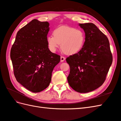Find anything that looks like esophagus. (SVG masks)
<instances>
[{
    "label": "esophagus",
    "mask_w": 121,
    "mask_h": 121,
    "mask_svg": "<svg viewBox=\"0 0 121 121\" xmlns=\"http://www.w3.org/2000/svg\"><path fill=\"white\" fill-rule=\"evenodd\" d=\"M65 60V57L64 56H60V61L61 62H63V61Z\"/></svg>",
    "instance_id": "obj_1"
}]
</instances>
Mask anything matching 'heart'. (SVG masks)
Returning <instances> with one entry per match:
<instances>
[{
	"label": "heart",
	"mask_w": 121,
	"mask_h": 121,
	"mask_svg": "<svg viewBox=\"0 0 121 121\" xmlns=\"http://www.w3.org/2000/svg\"><path fill=\"white\" fill-rule=\"evenodd\" d=\"M53 34L47 38L48 48L52 52H55L60 44L61 49L69 55L77 53L84 47L85 34L81 29L62 26L55 29Z\"/></svg>",
	"instance_id": "heart-1"
}]
</instances>
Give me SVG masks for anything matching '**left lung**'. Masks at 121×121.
Returning <instances> with one entry per match:
<instances>
[{
  "mask_svg": "<svg viewBox=\"0 0 121 121\" xmlns=\"http://www.w3.org/2000/svg\"><path fill=\"white\" fill-rule=\"evenodd\" d=\"M85 33L80 51L67 57L70 68L68 82L79 93L92 91L103 85L112 63L107 36L92 23H79Z\"/></svg>",
  "mask_w": 121,
  "mask_h": 121,
  "instance_id": "left-lung-1",
  "label": "left lung"
}]
</instances>
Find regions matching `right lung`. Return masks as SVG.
<instances>
[{
  "label": "right lung",
  "instance_id": "right-lung-1",
  "mask_svg": "<svg viewBox=\"0 0 121 121\" xmlns=\"http://www.w3.org/2000/svg\"><path fill=\"white\" fill-rule=\"evenodd\" d=\"M49 26L47 22L32 20L17 32L11 49L10 57L17 81L34 93L49 86L53 70L60 60V55L48 48Z\"/></svg>",
  "mask_w": 121,
  "mask_h": 121
}]
</instances>
